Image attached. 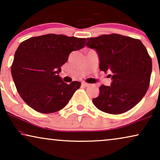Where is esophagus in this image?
I'll list each match as a JSON object with an SVG mask.
<instances>
[{"instance_id": "obj_1", "label": "esophagus", "mask_w": 160, "mask_h": 160, "mask_svg": "<svg viewBox=\"0 0 160 160\" xmlns=\"http://www.w3.org/2000/svg\"><path fill=\"white\" fill-rule=\"evenodd\" d=\"M82 85L83 87H87L90 86V84H88V83H86V82H82Z\"/></svg>"}]
</instances>
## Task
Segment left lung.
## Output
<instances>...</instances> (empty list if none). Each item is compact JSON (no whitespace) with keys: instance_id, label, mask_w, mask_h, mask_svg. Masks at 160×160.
I'll use <instances>...</instances> for the list:
<instances>
[{"instance_id":"1","label":"left lung","mask_w":160,"mask_h":160,"mask_svg":"<svg viewBox=\"0 0 160 160\" xmlns=\"http://www.w3.org/2000/svg\"><path fill=\"white\" fill-rule=\"evenodd\" d=\"M87 47L97 51L100 69L111 73V86L101 85L92 102L99 110L120 114L130 110L146 95L152 71V58L138 39L119 34L88 38Z\"/></svg>"}]
</instances>
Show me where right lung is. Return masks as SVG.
<instances>
[{
  "label": "right lung",
  "instance_id": "1",
  "mask_svg": "<svg viewBox=\"0 0 160 160\" xmlns=\"http://www.w3.org/2000/svg\"><path fill=\"white\" fill-rule=\"evenodd\" d=\"M86 39L47 34L22 42L15 52L12 76L17 92L30 108L51 113L66 106L81 83L67 84L58 75L71 52L84 47Z\"/></svg>",
  "mask_w": 160,
  "mask_h": 160
}]
</instances>
